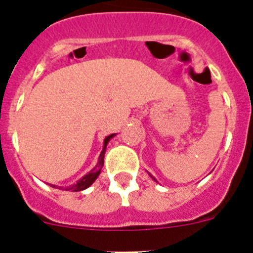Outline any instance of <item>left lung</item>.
Segmentation results:
<instances>
[{
	"label": "left lung",
	"instance_id": "8db88e82",
	"mask_svg": "<svg viewBox=\"0 0 253 253\" xmlns=\"http://www.w3.org/2000/svg\"><path fill=\"white\" fill-rule=\"evenodd\" d=\"M153 178H154V177H153Z\"/></svg>",
	"mask_w": 253,
	"mask_h": 253
}]
</instances>
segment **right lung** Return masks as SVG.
<instances>
[{"label":"right lung","mask_w":253,"mask_h":253,"mask_svg":"<svg viewBox=\"0 0 253 253\" xmlns=\"http://www.w3.org/2000/svg\"><path fill=\"white\" fill-rule=\"evenodd\" d=\"M114 136H115V134H110V136L106 137L105 141H104V149H103V152H101L100 157H99V162H98V164H96V167L94 168L93 170H90V172H89L88 175H85V176H84V177H82L81 180H79L78 182L76 183V185L70 186V187H66L65 188L66 191H72V192H78V191H83V190H85V188H88L89 186H90L91 183H93L94 181L96 180V177H98L99 174H100L101 168H103V165H104V155H105L106 144H108V142L110 141V139Z\"/></svg>","instance_id":"add662e5"}]
</instances>
